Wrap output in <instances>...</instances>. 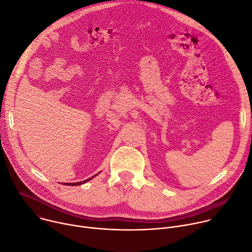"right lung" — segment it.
Wrapping results in <instances>:
<instances>
[{
  "instance_id": "1",
  "label": "right lung",
  "mask_w": 252,
  "mask_h": 252,
  "mask_svg": "<svg viewBox=\"0 0 252 252\" xmlns=\"http://www.w3.org/2000/svg\"><path fill=\"white\" fill-rule=\"evenodd\" d=\"M95 176H97V174L94 175V176H93L91 178H89V179H87V180L82 181V182H77V183H66V184H64V185H67V186H78V185H82V184H84V183L88 182L89 180H91V179H93V178L95 177Z\"/></svg>"
}]
</instances>
